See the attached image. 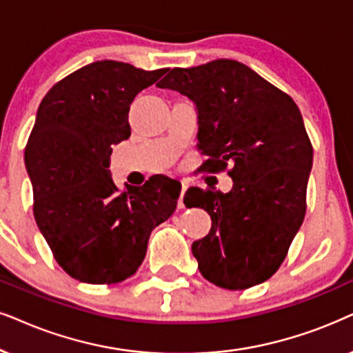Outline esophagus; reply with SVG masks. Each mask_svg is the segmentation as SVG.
<instances>
[{
	"label": "esophagus",
	"mask_w": 353,
	"mask_h": 353,
	"mask_svg": "<svg viewBox=\"0 0 353 353\" xmlns=\"http://www.w3.org/2000/svg\"><path fill=\"white\" fill-rule=\"evenodd\" d=\"M188 190L186 183H181V194L178 198V209H185V203H183V196H185V191Z\"/></svg>",
	"instance_id": "1"
}]
</instances>
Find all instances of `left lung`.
<instances>
[{
  "label": "left lung",
  "mask_w": 353,
  "mask_h": 353,
  "mask_svg": "<svg viewBox=\"0 0 353 353\" xmlns=\"http://www.w3.org/2000/svg\"><path fill=\"white\" fill-rule=\"evenodd\" d=\"M193 100L205 170L232 163L230 193L188 190L212 219L191 246L199 272L228 290L268 281L281 268L306 212L313 145L290 95L235 59L173 68L159 82ZM185 196V199H186Z\"/></svg>",
  "instance_id": "8db88e82"
}]
</instances>
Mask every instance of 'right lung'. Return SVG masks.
Segmentation results:
<instances>
[{
  "instance_id": "add662e5",
  "label": "right lung",
  "mask_w": 353,
  "mask_h": 353,
  "mask_svg": "<svg viewBox=\"0 0 353 353\" xmlns=\"http://www.w3.org/2000/svg\"><path fill=\"white\" fill-rule=\"evenodd\" d=\"M165 72L113 59L90 63L57 82L37 110L24 152L34 217L76 281L110 285L131 277L150 232L175 212L178 181L155 176L123 191L108 170L112 145L131 136L132 100Z\"/></svg>"
}]
</instances>
